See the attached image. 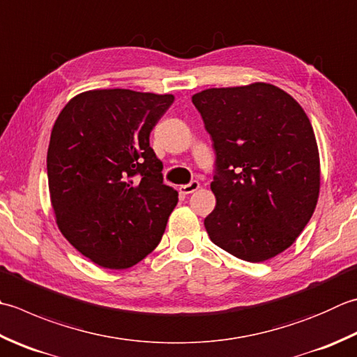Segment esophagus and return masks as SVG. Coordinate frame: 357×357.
I'll list each match as a JSON object with an SVG mask.
<instances>
[{
  "label": "esophagus",
  "mask_w": 357,
  "mask_h": 357,
  "mask_svg": "<svg viewBox=\"0 0 357 357\" xmlns=\"http://www.w3.org/2000/svg\"><path fill=\"white\" fill-rule=\"evenodd\" d=\"M199 188V183L198 181H190V183L185 184V185H181L179 187V192L184 193V195H190L193 192H197Z\"/></svg>",
  "instance_id": "esophagus-1"
}]
</instances>
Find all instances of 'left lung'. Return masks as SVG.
Segmentation results:
<instances>
[{
	"mask_svg": "<svg viewBox=\"0 0 357 357\" xmlns=\"http://www.w3.org/2000/svg\"><path fill=\"white\" fill-rule=\"evenodd\" d=\"M192 102L216 155L208 236L250 263L282 254L319 199L320 159L308 116L288 93L263 82L204 89Z\"/></svg>",
	"mask_w": 357,
	"mask_h": 357,
	"instance_id": "obj_1",
	"label": "left lung"
}]
</instances>
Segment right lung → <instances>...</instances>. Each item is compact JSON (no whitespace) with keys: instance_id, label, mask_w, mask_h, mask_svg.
I'll return each instance as SVG.
<instances>
[{"instance_id":"1","label":"right lung","mask_w":357,"mask_h":357,"mask_svg":"<svg viewBox=\"0 0 357 357\" xmlns=\"http://www.w3.org/2000/svg\"><path fill=\"white\" fill-rule=\"evenodd\" d=\"M173 100L172 94L93 89L73 97L54 123L47 183L55 221L102 268L144 260L178 204L150 146V132Z\"/></svg>"}]
</instances>
